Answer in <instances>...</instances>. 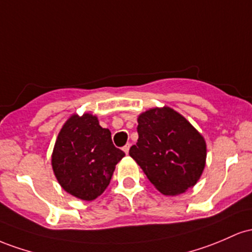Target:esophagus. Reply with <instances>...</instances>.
<instances>
[{"instance_id":"34e87169","label":"esophagus","mask_w":252,"mask_h":252,"mask_svg":"<svg viewBox=\"0 0 252 252\" xmlns=\"http://www.w3.org/2000/svg\"><path fill=\"white\" fill-rule=\"evenodd\" d=\"M129 148H131V144H129V143H127L126 144V145L125 146H124V148H123V150H124V152H125V154L127 155V154H128V151H129Z\"/></svg>"}]
</instances>
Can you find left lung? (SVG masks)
Masks as SVG:
<instances>
[{
	"mask_svg": "<svg viewBox=\"0 0 252 252\" xmlns=\"http://www.w3.org/2000/svg\"><path fill=\"white\" fill-rule=\"evenodd\" d=\"M137 144L131 156L150 182L164 195L194 187L206 165V141L194 126L169 107L152 108L138 117Z\"/></svg>",
	"mask_w": 252,
	"mask_h": 252,
	"instance_id": "obj_1",
	"label": "left lung"
}]
</instances>
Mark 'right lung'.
Listing matches in <instances>:
<instances>
[{
  "label": "right lung",
  "mask_w": 252,
  "mask_h": 252,
  "mask_svg": "<svg viewBox=\"0 0 252 252\" xmlns=\"http://www.w3.org/2000/svg\"><path fill=\"white\" fill-rule=\"evenodd\" d=\"M125 156L95 115L73 114L59 132L52 152V169L66 193L92 201L108 187L115 165Z\"/></svg>",
  "instance_id": "obj_1"
}]
</instances>
